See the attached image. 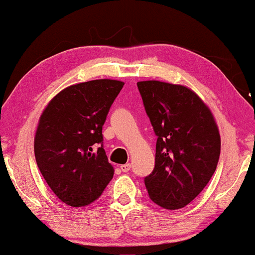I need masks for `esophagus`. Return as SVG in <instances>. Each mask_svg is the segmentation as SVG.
Masks as SVG:
<instances>
[{
	"instance_id": "34e87169",
	"label": "esophagus",
	"mask_w": 255,
	"mask_h": 255,
	"mask_svg": "<svg viewBox=\"0 0 255 255\" xmlns=\"http://www.w3.org/2000/svg\"><path fill=\"white\" fill-rule=\"evenodd\" d=\"M130 169H131L130 163H125V165L121 166V170H122V172H124V173H128Z\"/></svg>"
}]
</instances>
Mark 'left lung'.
Returning <instances> with one entry per match:
<instances>
[{"mask_svg":"<svg viewBox=\"0 0 255 255\" xmlns=\"http://www.w3.org/2000/svg\"><path fill=\"white\" fill-rule=\"evenodd\" d=\"M137 86L158 137L146 189L155 204L181 209L204 189L217 168L218 127L207 104L187 87L155 80Z\"/></svg>","mask_w":255,"mask_h":255,"instance_id":"obj_1","label":"left lung"}]
</instances>
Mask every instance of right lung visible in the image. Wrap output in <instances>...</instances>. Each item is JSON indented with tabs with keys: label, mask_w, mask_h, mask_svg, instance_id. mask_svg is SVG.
I'll use <instances>...</instances> for the list:
<instances>
[{
	"label": "right lung",
	"mask_w": 255,
	"mask_h": 255,
	"mask_svg": "<svg viewBox=\"0 0 255 255\" xmlns=\"http://www.w3.org/2000/svg\"><path fill=\"white\" fill-rule=\"evenodd\" d=\"M123 86L124 82L109 79L69 86L41 114L34 156L48 187L67 205L93 203L113 179L102 127Z\"/></svg>",
	"instance_id": "right-lung-1"
}]
</instances>
